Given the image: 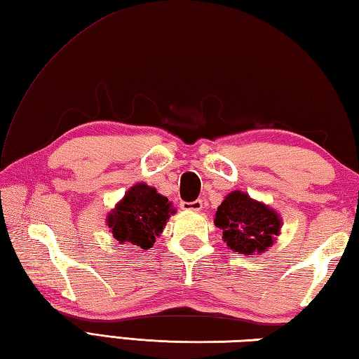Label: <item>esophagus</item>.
<instances>
[{
	"label": "esophagus",
	"instance_id": "obj_1",
	"mask_svg": "<svg viewBox=\"0 0 359 359\" xmlns=\"http://www.w3.org/2000/svg\"><path fill=\"white\" fill-rule=\"evenodd\" d=\"M181 208L184 211H201L203 208V201L201 200H195V201H182Z\"/></svg>",
	"mask_w": 359,
	"mask_h": 359
}]
</instances>
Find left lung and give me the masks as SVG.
Wrapping results in <instances>:
<instances>
[{
	"label": "left lung",
	"instance_id": "left-lung-1",
	"mask_svg": "<svg viewBox=\"0 0 359 359\" xmlns=\"http://www.w3.org/2000/svg\"><path fill=\"white\" fill-rule=\"evenodd\" d=\"M214 223L223 231L226 245L241 255L267 252L281 228L280 215L272 208L241 191L226 195L215 211Z\"/></svg>",
	"mask_w": 359,
	"mask_h": 359
}]
</instances>
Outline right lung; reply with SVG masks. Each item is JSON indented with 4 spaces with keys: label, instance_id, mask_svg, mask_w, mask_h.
Returning <instances> with one entry per match:
<instances>
[{
    "label": "right lung",
    "instance_id": "add662e5",
    "mask_svg": "<svg viewBox=\"0 0 359 359\" xmlns=\"http://www.w3.org/2000/svg\"><path fill=\"white\" fill-rule=\"evenodd\" d=\"M170 214H175V209L167 197L145 182H137L117 203L106 220L118 243L150 250Z\"/></svg>",
    "mask_w": 359,
    "mask_h": 359
}]
</instances>
